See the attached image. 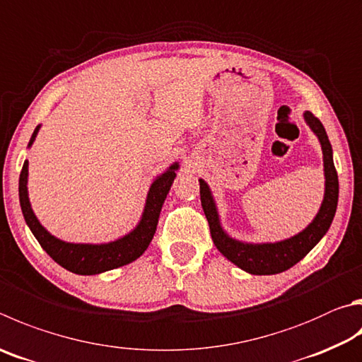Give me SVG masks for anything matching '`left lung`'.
Masks as SVG:
<instances>
[{
  "label": "left lung",
  "instance_id": "1",
  "mask_svg": "<svg viewBox=\"0 0 362 362\" xmlns=\"http://www.w3.org/2000/svg\"><path fill=\"white\" fill-rule=\"evenodd\" d=\"M308 127L318 136L321 150H323L325 163V199L321 202L317 216L304 231L293 235L286 240L275 242V244H245L239 242L223 231L220 225L218 212H216L215 201L206 182L199 179L201 206L209 221L210 234L218 252L235 266L244 269L245 272L253 275H272L280 274L299 262L310 250L318 244L321 238L327 233L334 220L339 201V179L337 170L332 160V147L327 139L326 129L317 117L312 112L304 114Z\"/></svg>",
  "mask_w": 362,
  "mask_h": 362
}]
</instances>
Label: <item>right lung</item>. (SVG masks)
<instances>
[{"label": "right lung", "mask_w": 362, "mask_h": 362, "mask_svg": "<svg viewBox=\"0 0 362 362\" xmlns=\"http://www.w3.org/2000/svg\"><path fill=\"white\" fill-rule=\"evenodd\" d=\"M39 128L41 127H36L28 147H31ZM177 169H179V163H174L166 173L156 177L148 189L146 207H144L139 225L129 234L123 235L122 239L109 242V244H69V242L57 239L39 223L31 209L28 188H26V183H28V161L23 163L21 179H18V198H21V207L26 225L30 226L39 245L47 252L50 258L62 267L68 269L69 272L78 275H95L129 264L146 252L153 239L163 202L166 199L170 185L175 179Z\"/></svg>", "instance_id": "obj_1"}]
</instances>
